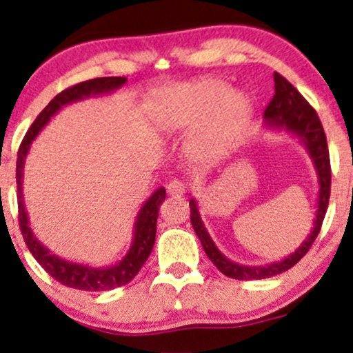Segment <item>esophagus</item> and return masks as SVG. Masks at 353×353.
Wrapping results in <instances>:
<instances>
[{"label":"esophagus","instance_id":"34e87169","mask_svg":"<svg viewBox=\"0 0 353 353\" xmlns=\"http://www.w3.org/2000/svg\"><path fill=\"white\" fill-rule=\"evenodd\" d=\"M166 189H168V194L171 195V196H182V195L185 194L187 187H185V184L182 181L174 179V181L169 182Z\"/></svg>","mask_w":353,"mask_h":353}]
</instances>
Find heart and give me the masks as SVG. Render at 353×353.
<instances>
[{"mask_svg": "<svg viewBox=\"0 0 353 353\" xmlns=\"http://www.w3.org/2000/svg\"><path fill=\"white\" fill-rule=\"evenodd\" d=\"M252 116V101L216 79L174 83L154 92L150 117L163 134L192 128L187 148L196 159H214L241 137Z\"/></svg>", "mask_w": 353, "mask_h": 353, "instance_id": "1", "label": "heart"}]
</instances>
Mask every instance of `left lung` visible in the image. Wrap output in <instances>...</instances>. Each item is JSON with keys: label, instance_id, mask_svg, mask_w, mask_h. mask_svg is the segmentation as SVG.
<instances>
[{"label": "left lung", "instance_id": "left-lung-1", "mask_svg": "<svg viewBox=\"0 0 353 353\" xmlns=\"http://www.w3.org/2000/svg\"><path fill=\"white\" fill-rule=\"evenodd\" d=\"M265 128L268 130H276V132H288L303 145L307 153L312 158L314 171L318 177V200H316V213H314L313 228L307 239L300 243L295 252L290 253L283 260L268 263L260 266H247L229 260L228 256L219 252L213 239L206 231L203 221H201L199 203L195 199L190 200V221L194 225V231L199 236L201 247L213 265L228 276V278L239 281H252V279H266L271 276L281 274L288 271L294 265L302 260L305 253L313 245L319 229H321L324 214H326L327 203H330L331 192V166H330V152H327L326 135H324L321 121L316 111L308 105V101L300 95L292 83L285 81L283 75L274 72V97L266 106L265 112Z\"/></svg>", "mask_w": 353, "mask_h": 353}]
</instances>
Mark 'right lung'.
Returning <instances> with one entry per match:
<instances>
[{
    "instance_id": "right-lung-1",
    "label": "right lung",
    "mask_w": 353,
    "mask_h": 353,
    "mask_svg": "<svg viewBox=\"0 0 353 353\" xmlns=\"http://www.w3.org/2000/svg\"><path fill=\"white\" fill-rule=\"evenodd\" d=\"M128 82L125 77H100L92 79L77 83V85L69 87L58 93L53 100L48 103V106L37 116L34 124L30 125L29 132L23 137L21 148L17 152V166H16V181H17V205H19V224L26 241V245L40 266L48 272L51 278H54L58 283L74 288L79 290H88V292H98V290H111L121 285L130 283L143 263L147 261L150 253L153 250L154 237H157V219L158 210L166 199V189L159 187L154 190L148 200L140 206L134 223V237L130 248L119 261L110 266H92L85 263H77L65 260V258L56 255L50 250L45 243H41L32 231L29 213L23 203V166H26V158L30 152L32 142L37 139V135L41 132V129L54 117L64 106L72 105V103L82 101L90 97L106 95L117 90Z\"/></svg>"
}]
</instances>
